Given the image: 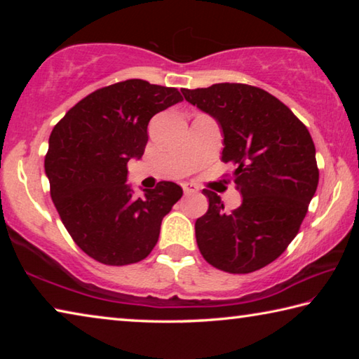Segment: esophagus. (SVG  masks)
<instances>
[{"label":"esophagus","instance_id":"obj_1","mask_svg":"<svg viewBox=\"0 0 359 359\" xmlns=\"http://www.w3.org/2000/svg\"><path fill=\"white\" fill-rule=\"evenodd\" d=\"M182 188H184V193L185 194H191V193H196L198 191V187L193 185V184H188V182H185V184H182Z\"/></svg>","mask_w":359,"mask_h":359}]
</instances>
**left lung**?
Wrapping results in <instances>:
<instances>
[{
    "label": "left lung",
    "mask_w": 359,
    "mask_h": 359,
    "mask_svg": "<svg viewBox=\"0 0 359 359\" xmlns=\"http://www.w3.org/2000/svg\"><path fill=\"white\" fill-rule=\"evenodd\" d=\"M185 100L223 130L242 204L228 212L203 190L209 209L194 223L199 252L217 269L248 274L277 259L299 233L318 185L315 145L306 125L276 96L247 83L182 88Z\"/></svg>",
    "instance_id": "left-lung-1"
}]
</instances>
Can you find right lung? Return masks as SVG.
Here are the masks:
<instances>
[{
    "instance_id": "right-lung-1",
    "label": "right lung",
    "mask_w": 359,
    "mask_h": 359,
    "mask_svg": "<svg viewBox=\"0 0 359 359\" xmlns=\"http://www.w3.org/2000/svg\"><path fill=\"white\" fill-rule=\"evenodd\" d=\"M182 100L177 88L130 79L85 96L53 126L44 160L52 201L72 241L102 264L149 257L163 217L184 194L174 182L142 196L125 184L128 161L144 155L150 118Z\"/></svg>"
}]
</instances>
